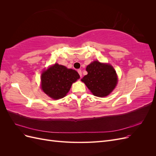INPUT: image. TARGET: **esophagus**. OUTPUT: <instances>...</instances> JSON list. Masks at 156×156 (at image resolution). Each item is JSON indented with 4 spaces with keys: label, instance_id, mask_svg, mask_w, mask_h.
<instances>
[{
    "label": "esophagus",
    "instance_id": "34e87169",
    "mask_svg": "<svg viewBox=\"0 0 156 156\" xmlns=\"http://www.w3.org/2000/svg\"><path fill=\"white\" fill-rule=\"evenodd\" d=\"M77 72L79 73V75H80V77H81V76H82V72H81V69H77Z\"/></svg>",
    "mask_w": 156,
    "mask_h": 156
}]
</instances>
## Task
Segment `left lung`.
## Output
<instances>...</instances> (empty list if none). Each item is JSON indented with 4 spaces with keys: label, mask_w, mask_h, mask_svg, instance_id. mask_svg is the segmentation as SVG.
Wrapping results in <instances>:
<instances>
[{
    "label": "left lung",
    "mask_w": 156,
    "mask_h": 156,
    "mask_svg": "<svg viewBox=\"0 0 156 156\" xmlns=\"http://www.w3.org/2000/svg\"><path fill=\"white\" fill-rule=\"evenodd\" d=\"M88 74L81 79L94 96H108L117 84L115 69L109 64L94 61L86 68Z\"/></svg>",
    "instance_id": "8db88e82"
}]
</instances>
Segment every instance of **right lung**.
Listing matches in <instances>:
<instances>
[{
    "instance_id": "add662e5",
    "label": "right lung",
    "mask_w": 156,
    "mask_h": 156,
    "mask_svg": "<svg viewBox=\"0 0 156 156\" xmlns=\"http://www.w3.org/2000/svg\"><path fill=\"white\" fill-rule=\"evenodd\" d=\"M79 77L75 70L55 64L42 73L41 88L47 95L54 100H58L66 95L72 83Z\"/></svg>"
}]
</instances>
